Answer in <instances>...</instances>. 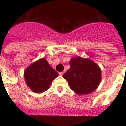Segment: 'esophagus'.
I'll return each mask as SVG.
<instances>
[{
	"label": "esophagus",
	"mask_w": 126,
	"mask_h": 126,
	"mask_svg": "<svg viewBox=\"0 0 126 126\" xmlns=\"http://www.w3.org/2000/svg\"><path fill=\"white\" fill-rule=\"evenodd\" d=\"M64 72H63V71H62V72H60V73H59V75H61V76H62V75H63V74H64Z\"/></svg>",
	"instance_id": "1"
}]
</instances>
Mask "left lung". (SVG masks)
<instances>
[{
	"instance_id": "1",
	"label": "left lung",
	"mask_w": 126,
	"mask_h": 126,
	"mask_svg": "<svg viewBox=\"0 0 126 126\" xmlns=\"http://www.w3.org/2000/svg\"><path fill=\"white\" fill-rule=\"evenodd\" d=\"M71 68L63 74L71 90L79 94H88L96 90L101 81L98 65L88 59L78 57L70 61Z\"/></svg>"
}]
</instances>
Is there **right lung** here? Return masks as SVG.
<instances>
[{
  "label": "right lung",
  "mask_w": 126,
  "mask_h": 126,
  "mask_svg": "<svg viewBox=\"0 0 126 126\" xmlns=\"http://www.w3.org/2000/svg\"><path fill=\"white\" fill-rule=\"evenodd\" d=\"M59 76L45 59L34 62L26 69L24 78L27 85L35 93H43L50 88L52 81Z\"/></svg>",
  "instance_id": "right-lung-1"
}]
</instances>
